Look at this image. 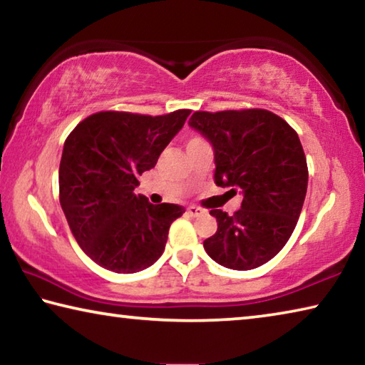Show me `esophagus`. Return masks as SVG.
Segmentation results:
<instances>
[{
  "label": "esophagus",
  "instance_id": "1",
  "mask_svg": "<svg viewBox=\"0 0 365 365\" xmlns=\"http://www.w3.org/2000/svg\"><path fill=\"white\" fill-rule=\"evenodd\" d=\"M187 212H188V215H191V217H200V215H205L206 214L205 209H201V207H197V206H188Z\"/></svg>",
  "mask_w": 365,
  "mask_h": 365
}]
</instances>
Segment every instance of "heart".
Returning <instances> with one entry per match:
<instances>
[{"mask_svg": "<svg viewBox=\"0 0 365 365\" xmlns=\"http://www.w3.org/2000/svg\"><path fill=\"white\" fill-rule=\"evenodd\" d=\"M196 140H201L200 137H191L190 140H188V143H190V141H196Z\"/></svg>", "mask_w": 365, "mask_h": 365, "instance_id": "heart-1", "label": "heart"}]
</instances>
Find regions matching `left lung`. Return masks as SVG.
I'll return each mask as SVG.
<instances>
[{
  "label": "left lung",
  "instance_id": "1",
  "mask_svg": "<svg viewBox=\"0 0 365 365\" xmlns=\"http://www.w3.org/2000/svg\"><path fill=\"white\" fill-rule=\"evenodd\" d=\"M190 125L214 148L217 187L243 195L228 215L212 209L217 232L205 240L215 262L251 270L282 251L298 224L307 191V163L298 133L265 109L196 110Z\"/></svg>",
  "mask_w": 365,
  "mask_h": 365
}]
</instances>
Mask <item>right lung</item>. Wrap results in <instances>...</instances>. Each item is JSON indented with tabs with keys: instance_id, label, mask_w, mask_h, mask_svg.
I'll use <instances>...</instances> for the list:
<instances>
[{
	"instance_id": "add662e5",
	"label": "right lung",
	"mask_w": 365,
	"mask_h": 365,
	"mask_svg": "<svg viewBox=\"0 0 365 365\" xmlns=\"http://www.w3.org/2000/svg\"><path fill=\"white\" fill-rule=\"evenodd\" d=\"M101 110L66 138L59 164V202L80 248L115 274L150 267L164 252L170 224L183 206L151 205L135 195L138 177L156 165L190 115Z\"/></svg>"
}]
</instances>
